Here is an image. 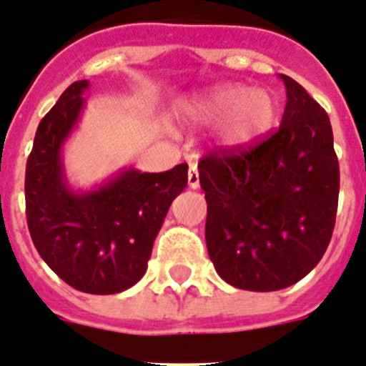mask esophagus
<instances>
[{
	"label": "esophagus",
	"mask_w": 366,
	"mask_h": 366,
	"mask_svg": "<svg viewBox=\"0 0 366 366\" xmlns=\"http://www.w3.org/2000/svg\"><path fill=\"white\" fill-rule=\"evenodd\" d=\"M188 186L192 189H197L199 188V171H197V167H189V171H188Z\"/></svg>",
	"instance_id": "obj_1"
}]
</instances>
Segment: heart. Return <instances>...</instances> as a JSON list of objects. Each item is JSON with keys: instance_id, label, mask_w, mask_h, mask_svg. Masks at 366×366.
I'll list each match as a JSON object with an SVG mask.
<instances>
[{"instance_id": "b5f03b06", "label": "heart", "mask_w": 366, "mask_h": 366, "mask_svg": "<svg viewBox=\"0 0 366 366\" xmlns=\"http://www.w3.org/2000/svg\"><path fill=\"white\" fill-rule=\"evenodd\" d=\"M180 117L192 124L221 126V139L229 147L249 145L275 122L277 102L272 93L240 84H227L180 104Z\"/></svg>"}]
</instances>
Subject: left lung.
Returning a JSON list of instances; mask_svg holds the SVG:
<instances>
[{
    "label": "left lung",
    "mask_w": 366,
    "mask_h": 366,
    "mask_svg": "<svg viewBox=\"0 0 366 366\" xmlns=\"http://www.w3.org/2000/svg\"><path fill=\"white\" fill-rule=\"evenodd\" d=\"M279 78L287 106L277 132L199 162L210 260L223 281L251 292L290 287L320 262L339 202L330 117L297 81Z\"/></svg>",
    "instance_id": "8db88e82"
}]
</instances>
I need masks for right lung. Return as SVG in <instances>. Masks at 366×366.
Masks as SVG:
<instances>
[{
  "label": "right lung",
  "instance_id": "right-lung-1",
  "mask_svg": "<svg viewBox=\"0 0 366 366\" xmlns=\"http://www.w3.org/2000/svg\"><path fill=\"white\" fill-rule=\"evenodd\" d=\"M87 89V79L74 81L36 128L26 165L27 227L42 260L66 285L119 294L145 275L169 207L188 186V165L165 173L122 169L93 189L70 188L61 152Z\"/></svg>",
  "mask_w": 366,
  "mask_h": 366
}]
</instances>
